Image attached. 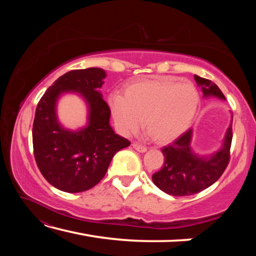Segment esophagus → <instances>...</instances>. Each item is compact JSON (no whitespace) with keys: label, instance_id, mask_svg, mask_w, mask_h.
Here are the masks:
<instances>
[{"label":"esophagus","instance_id":"obj_1","mask_svg":"<svg viewBox=\"0 0 256 256\" xmlns=\"http://www.w3.org/2000/svg\"><path fill=\"white\" fill-rule=\"evenodd\" d=\"M132 146L136 151H138V152H146V146H142L140 144H138V142H133Z\"/></svg>","mask_w":256,"mask_h":256}]
</instances>
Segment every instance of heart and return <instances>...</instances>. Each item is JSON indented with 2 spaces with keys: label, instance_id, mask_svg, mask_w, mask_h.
Here are the masks:
<instances>
[{
  "label": "heart",
  "instance_id": "1",
  "mask_svg": "<svg viewBox=\"0 0 256 256\" xmlns=\"http://www.w3.org/2000/svg\"><path fill=\"white\" fill-rule=\"evenodd\" d=\"M200 94L190 81L158 76L125 88L124 97L112 94L110 106L115 123L124 134L144 125L158 144H167L186 131L196 115Z\"/></svg>",
  "mask_w": 256,
  "mask_h": 256
}]
</instances>
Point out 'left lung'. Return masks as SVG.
<instances>
[{"label":"left lung","mask_w":256,"mask_h":256,"mask_svg":"<svg viewBox=\"0 0 256 256\" xmlns=\"http://www.w3.org/2000/svg\"><path fill=\"white\" fill-rule=\"evenodd\" d=\"M198 86H202L204 96H216L224 99L218 86L211 80L194 76ZM229 126L224 146L210 158H200L190 148L192 130H188L162 149L164 162L162 170L154 172V185L164 193L174 196H186L206 190L220 178L230 160L232 128Z\"/></svg>","instance_id":"left-lung-1"}]
</instances>
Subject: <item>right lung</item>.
Returning <instances> with one entry per match:
<instances>
[{
    "instance_id": "add662e5",
    "label": "right lung",
    "mask_w": 256,
    "mask_h": 256,
    "mask_svg": "<svg viewBox=\"0 0 256 256\" xmlns=\"http://www.w3.org/2000/svg\"><path fill=\"white\" fill-rule=\"evenodd\" d=\"M106 73L102 68L72 70L60 76L42 94L32 125L34 160L54 188L84 192L102 180L114 154L131 142L110 125V108L97 92ZM78 91L90 104V124L79 132H66L57 123L54 102L60 92Z\"/></svg>"
}]
</instances>
